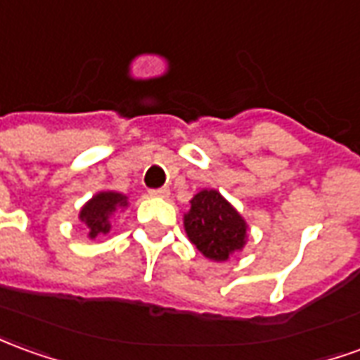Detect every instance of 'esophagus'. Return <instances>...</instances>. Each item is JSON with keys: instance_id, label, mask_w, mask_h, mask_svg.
<instances>
[{"instance_id": "1", "label": "esophagus", "mask_w": 360, "mask_h": 360, "mask_svg": "<svg viewBox=\"0 0 360 360\" xmlns=\"http://www.w3.org/2000/svg\"><path fill=\"white\" fill-rule=\"evenodd\" d=\"M152 197H160V198H167L169 197V187H162V188H152L150 191Z\"/></svg>"}]
</instances>
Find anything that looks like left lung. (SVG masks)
<instances>
[{"instance_id": "1", "label": "left lung", "mask_w": 360, "mask_h": 360, "mask_svg": "<svg viewBox=\"0 0 360 360\" xmlns=\"http://www.w3.org/2000/svg\"><path fill=\"white\" fill-rule=\"evenodd\" d=\"M183 222L191 243L212 261H228L248 241L245 220L214 188H202L191 198Z\"/></svg>"}]
</instances>
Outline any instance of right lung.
<instances>
[{
	"label": "right lung",
	"instance_id": "obj_1",
	"mask_svg": "<svg viewBox=\"0 0 360 360\" xmlns=\"http://www.w3.org/2000/svg\"><path fill=\"white\" fill-rule=\"evenodd\" d=\"M128 198L120 193L115 191H101L97 193L91 200H87L84 208L79 210V220L87 226L89 230V238L95 240L99 236L109 233L110 230V218L112 214L120 210V208H127Z\"/></svg>",
	"mask_w": 360,
	"mask_h": 360
}]
</instances>
